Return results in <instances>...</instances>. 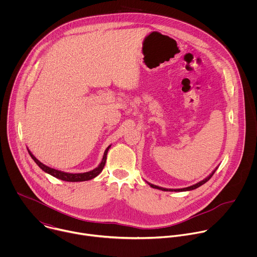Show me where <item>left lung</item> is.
Returning <instances> with one entry per match:
<instances>
[{"instance_id": "left-lung-1", "label": "left lung", "mask_w": 257, "mask_h": 257, "mask_svg": "<svg viewBox=\"0 0 257 257\" xmlns=\"http://www.w3.org/2000/svg\"><path fill=\"white\" fill-rule=\"evenodd\" d=\"M216 169L217 168H215L205 179H203L202 181H200V182H198V183H196V184H194V185H192V186H189V187H186V188H181V189H168V188H163V187H160V186H157V185H154V184H151V183H149L148 182V184L151 186V187H153V188H156V189H159V190H163V191H175V192H181V191H190V190H193V189H196V188H198L199 186H201V185H203L204 183H206L211 177H212V175L214 174V172L216 171Z\"/></svg>"}]
</instances>
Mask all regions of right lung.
<instances>
[{
    "instance_id": "obj_1",
    "label": "right lung",
    "mask_w": 257,
    "mask_h": 257,
    "mask_svg": "<svg viewBox=\"0 0 257 257\" xmlns=\"http://www.w3.org/2000/svg\"><path fill=\"white\" fill-rule=\"evenodd\" d=\"M111 148V145H108L106 150L104 151L103 153V157H102V160L100 162V164L93 170L89 171V172H85V173H67V172H63V171H59V170H56V169H53V168H50L46 165H44L43 163H41L38 159H36L32 154L31 152L27 149L28 151V154L29 156L31 157V159L35 162V164L38 165L44 172L52 175L53 177L57 178V179H60V180H63V181H67V182H82V181H88V180H91L93 178H95L98 174H100V172L102 171L104 165H105V161H106V155H107V152H108V149Z\"/></svg>"
}]
</instances>
